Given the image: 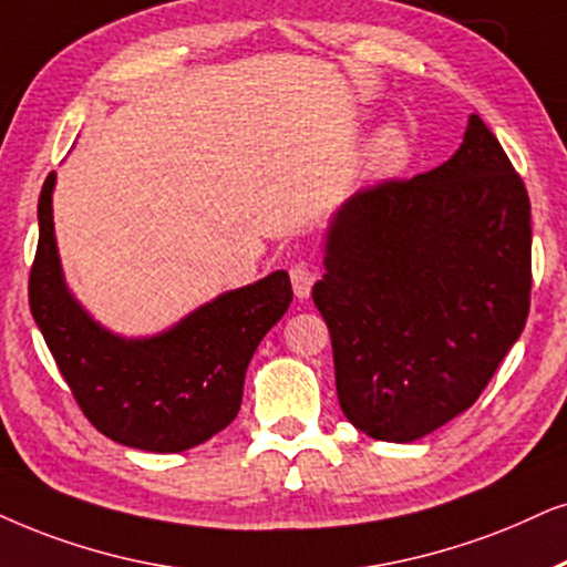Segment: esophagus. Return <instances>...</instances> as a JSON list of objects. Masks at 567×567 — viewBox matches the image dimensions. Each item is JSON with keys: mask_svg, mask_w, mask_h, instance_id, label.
Listing matches in <instances>:
<instances>
[{"mask_svg": "<svg viewBox=\"0 0 567 567\" xmlns=\"http://www.w3.org/2000/svg\"><path fill=\"white\" fill-rule=\"evenodd\" d=\"M290 282H292V290H296V296L303 300L311 296L313 282H317V271L306 267V264H298V267L290 269Z\"/></svg>", "mask_w": 567, "mask_h": 567, "instance_id": "esophagus-1", "label": "esophagus"}]
</instances>
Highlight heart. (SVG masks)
I'll return each mask as SVG.
<instances>
[{
  "mask_svg": "<svg viewBox=\"0 0 567 567\" xmlns=\"http://www.w3.org/2000/svg\"><path fill=\"white\" fill-rule=\"evenodd\" d=\"M413 159V135L405 125H386L369 143L363 172L374 181H386L403 172Z\"/></svg>",
  "mask_w": 567,
  "mask_h": 567,
  "instance_id": "1",
  "label": "heart"
}]
</instances>
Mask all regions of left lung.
Here are the masks:
<instances>
[{"label": "left lung", "mask_w": 567, "mask_h": 567, "mask_svg": "<svg viewBox=\"0 0 567 567\" xmlns=\"http://www.w3.org/2000/svg\"><path fill=\"white\" fill-rule=\"evenodd\" d=\"M324 267L311 296L332 334L342 413L374 440H421L476 403L526 327V185L471 114L440 167L337 209Z\"/></svg>", "instance_id": "8db88e82"}]
</instances>
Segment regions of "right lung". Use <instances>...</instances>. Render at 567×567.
<instances>
[{"mask_svg":"<svg viewBox=\"0 0 567 567\" xmlns=\"http://www.w3.org/2000/svg\"><path fill=\"white\" fill-rule=\"evenodd\" d=\"M52 175L39 196V248L28 279L31 313L85 419L110 440L148 453H183L240 411L243 379L264 334L292 300L288 271L221 292L154 337L104 329L62 277Z\"/></svg>","mask_w":567,"mask_h":567,"instance_id":"1","label":"right lung"}]
</instances>
